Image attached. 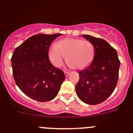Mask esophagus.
<instances>
[{
	"label": "esophagus",
	"instance_id": "esophagus-1",
	"mask_svg": "<svg viewBox=\"0 0 133 133\" xmlns=\"http://www.w3.org/2000/svg\"><path fill=\"white\" fill-rule=\"evenodd\" d=\"M64 74H65V77H68L69 75V72H68V71H64Z\"/></svg>",
	"mask_w": 133,
	"mask_h": 133
}]
</instances>
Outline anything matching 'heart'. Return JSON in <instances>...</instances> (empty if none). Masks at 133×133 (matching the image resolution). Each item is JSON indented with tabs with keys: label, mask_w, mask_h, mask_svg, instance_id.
Listing matches in <instances>:
<instances>
[{
	"label": "heart",
	"mask_w": 133,
	"mask_h": 133,
	"mask_svg": "<svg viewBox=\"0 0 133 133\" xmlns=\"http://www.w3.org/2000/svg\"><path fill=\"white\" fill-rule=\"evenodd\" d=\"M68 65L77 69H83L91 64L95 56V48L89 41L78 38H66L58 44H53L48 52L52 64L59 67L67 59Z\"/></svg>",
	"instance_id": "b5f03b06"
}]
</instances>
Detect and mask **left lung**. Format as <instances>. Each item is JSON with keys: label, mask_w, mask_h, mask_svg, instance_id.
Returning a JSON list of instances; mask_svg holds the SVG:
<instances>
[{"label": "left lung", "mask_w": 133, "mask_h": 133, "mask_svg": "<svg viewBox=\"0 0 133 133\" xmlns=\"http://www.w3.org/2000/svg\"><path fill=\"white\" fill-rule=\"evenodd\" d=\"M83 37L93 44L95 56L91 64L79 72L75 90L82 102L96 105L105 101L115 90L120 61L116 50L105 40L89 35Z\"/></svg>", "instance_id": "left-lung-1"}]
</instances>
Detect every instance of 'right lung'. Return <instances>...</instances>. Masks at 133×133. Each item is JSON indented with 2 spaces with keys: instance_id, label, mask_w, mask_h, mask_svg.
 <instances>
[{
  "instance_id": "add662e5",
  "label": "right lung",
  "mask_w": 133,
  "mask_h": 133,
  "mask_svg": "<svg viewBox=\"0 0 133 133\" xmlns=\"http://www.w3.org/2000/svg\"><path fill=\"white\" fill-rule=\"evenodd\" d=\"M61 34H38L27 38L14 50L12 62L16 85L25 95L38 102L54 99L65 76L48 58L52 42Z\"/></svg>"
}]
</instances>
